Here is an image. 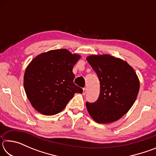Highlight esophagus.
<instances>
[{
  "mask_svg": "<svg viewBox=\"0 0 156 156\" xmlns=\"http://www.w3.org/2000/svg\"><path fill=\"white\" fill-rule=\"evenodd\" d=\"M87 93V89L84 88L83 89V95H85Z\"/></svg>",
  "mask_w": 156,
  "mask_h": 156,
  "instance_id": "esophagus-1",
  "label": "esophagus"
}]
</instances>
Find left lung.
<instances>
[{
    "label": "left lung",
    "instance_id": "8db88e82",
    "mask_svg": "<svg viewBox=\"0 0 156 156\" xmlns=\"http://www.w3.org/2000/svg\"><path fill=\"white\" fill-rule=\"evenodd\" d=\"M100 81V95L94 103L86 102L95 122L108 124L119 120L133 106L140 89L138 76L127 62L109 54L87 57Z\"/></svg>",
    "mask_w": 156,
    "mask_h": 156
}]
</instances>
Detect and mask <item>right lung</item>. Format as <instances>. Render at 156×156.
<instances>
[{"instance_id":"obj_1","label":"right lung","mask_w":156,"mask_h":156,"mask_svg":"<svg viewBox=\"0 0 156 156\" xmlns=\"http://www.w3.org/2000/svg\"><path fill=\"white\" fill-rule=\"evenodd\" d=\"M80 57L66 49H55L38 55L30 62L23 84L28 100L37 112L45 115L57 114L76 93H83L73 83L72 72Z\"/></svg>"}]
</instances>
